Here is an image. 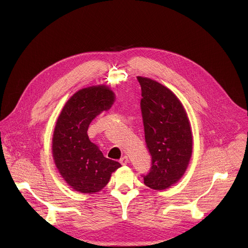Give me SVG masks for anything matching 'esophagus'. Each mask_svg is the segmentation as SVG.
I'll list each match as a JSON object with an SVG mask.
<instances>
[{
	"mask_svg": "<svg viewBox=\"0 0 248 248\" xmlns=\"http://www.w3.org/2000/svg\"><path fill=\"white\" fill-rule=\"evenodd\" d=\"M120 163H121L122 165H126V164L128 163V158H127V156H124V157L120 160Z\"/></svg>",
	"mask_w": 248,
	"mask_h": 248,
	"instance_id": "esophagus-1",
	"label": "esophagus"
}]
</instances>
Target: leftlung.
<instances>
[{"label":"left lung","mask_w":248,"mask_h":248,"mask_svg":"<svg viewBox=\"0 0 248 248\" xmlns=\"http://www.w3.org/2000/svg\"><path fill=\"white\" fill-rule=\"evenodd\" d=\"M137 79L145 142L152 157L149 172L142 175L144 185L164 190L179 182L188 166L192 154L190 124L183 104L169 88L147 78Z\"/></svg>","instance_id":"left-lung-1"}]
</instances>
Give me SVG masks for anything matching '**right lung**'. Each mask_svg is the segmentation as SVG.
I'll return each mask as SVG.
<instances>
[{"label": "right lung", "instance_id": "add662e5", "mask_svg": "<svg viewBox=\"0 0 248 248\" xmlns=\"http://www.w3.org/2000/svg\"><path fill=\"white\" fill-rule=\"evenodd\" d=\"M114 92L106 85L83 88L65 103L56 123L53 158L66 184L81 193H95L107 186L119 162L104 157L89 140L90 123L114 103Z\"/></svg>", "mask_w": 248, "mask_h": 248}]
</instances>
